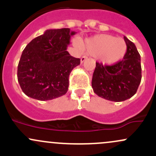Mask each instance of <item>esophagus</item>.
Here are the masks:
<instances>
[{"mask_svg":"<svg viewBox=\"0 0 156 156\" xmlns=\"http://www.w3.org/2000/svg\"><path fill=\"white\" fill-rule=\"evenodd\" d=\"M87 59V58L86 57V56H83V57H82L81 58V63L84 62V61H86Z\"/></svg>","mask_w":156,"mask_h":156,"instance_id":"esophagus-1","label":"esophagus"}]
</instances>
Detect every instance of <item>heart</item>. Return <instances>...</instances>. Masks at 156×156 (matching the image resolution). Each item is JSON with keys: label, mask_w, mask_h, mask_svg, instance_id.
<instances>
[{"label": "heart", "mask_w": 156, "mask_h": 156, "mask_svg": "<svg viewBox=\"0 0 156 156\" xmlns=\"http://www.w3.org/2000/svg\"><path fill=\"white\" fill-rule=\"evenodd\" d=\"M83 47L89 54L98 57L101 62L107 65L117 64L126 52V44L122 38L104 34L87 38Z\"/></svg>", "instance_id": "b5f03b06"}]
</instances>
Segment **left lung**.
I'll use <instances>...</instances> for the list:
<instances>
[{"instance_id": "8db88e82", "label": "left lung", "mask_w": 156, "mask_h": 156, "mask_svg": "<svg viewBox=\"0 0 156 156\" xmlns=\"http://www.w3.org/2000/svg\"><path fill=\"white\" fill-rule=\"evenodd\" d=\"M126 52L124 59L112 66L96 63L92 87L99 97L111 101H124L136 93L141 81V56L136 45L124 37Z\"/></svg>"}]
</instances>
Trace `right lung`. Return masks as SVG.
I'll list each match as a JSON object with an SVG mask.
<instances>
[{"label":"right lung","instance_id":"1","mask_svg":"<svg viewBox=\"0 0 156 156\" xmlns=\"http://www.w3.org/2000/svg\"><path fill=\"white\" fill-rule=\"evenodd\" d=\"M75 34L69 28L47 30L27 44L18 66V81L25 95L48 101L66 93L70 73L81 62L66 51Z\"/></svg>","mask_w":156,"mask_h":156}]
</instances>
